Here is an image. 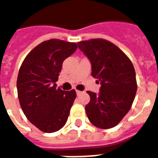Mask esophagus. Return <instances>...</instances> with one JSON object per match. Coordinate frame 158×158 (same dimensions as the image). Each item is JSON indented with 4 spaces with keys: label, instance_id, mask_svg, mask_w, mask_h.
<instances>
[{
    "label": "esophagus",
    "instance_id": "obj_1",
    "mask_svg": "<svg viewBox=\"0 0 158 158\" xmlns=\"http://www.w3.org/2000/svg\"><path fill=\"white\" fill-rule=\"evenodd\" d=\"M76 93H77V94L79 95V94H81L83 92H82V91H80V90H76Z\"/></svg>",
    "mask_w": 158,
    "mask_h": 158
}]
</instances>
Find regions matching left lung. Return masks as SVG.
Listing matches in <instances>:
<instances>
[{"mask_svg":"<svg viewBox=\"0 0 158 158\" xmlns=\"http://www.w3.org/2000/svg\"><path fill=\"white\" fill-rule=\"evenodd\" d=\"M89 59L92 76L101 84L98 94L88 91L89 103L85 111L95 127H115L128 113L135 98L138 84L134 67L129 58L112 42L92 39L78 42Z\"/></svg>","mask_w":158,"mask_h":158,"instance_id":"obj_1","label":"left lung"}]
</instances>
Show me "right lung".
Wrapping results in <instances>:
<instances>
[{
	"instance_id": "add662e5",
	"label": "right lung",
	"mask_w": 158,
	"mask_h": 158,
	"mask_svg": "<svg viewBox=\"0 0 158 158\" xmlns=\"http://www.w3.org/2000/svg\"><path fill=\"white\" fill-rule=\"evenodd\" d=\"M78 48L58 39L42 42L26 55L18 73L17 94L29 121L44 132L61 129L76 98L75 90L56 88L62 64Z\"/></svg>"
}]
</instances>
